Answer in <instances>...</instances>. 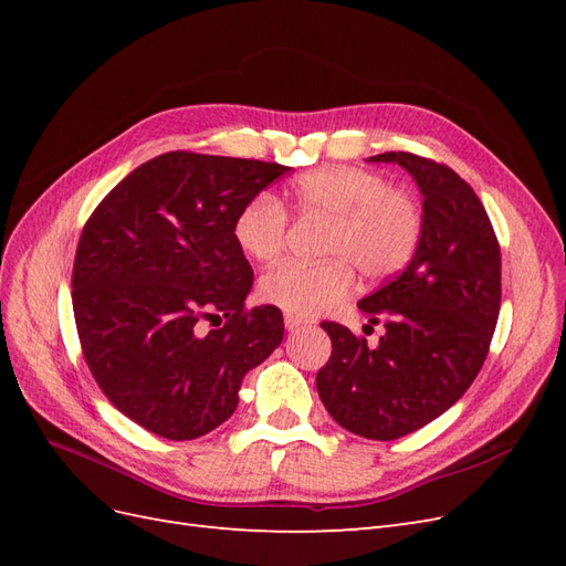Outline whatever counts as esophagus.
<instances>
[{"mask_svg":"<svg viewBox=\"0 0 566 566\" xmlns=\"http://www.w3.org/2000/svg\"><path fill=\"white\" fill-rule=\"evenodd\" d=\"M283 321H285V328H287V331H297V328H302V325H306L304 318L293 316V314H285Z\"/></svg>","mask_w":566,"mask_h":566,"instance_id":"obj_1","label":"esophagus"}]
</instances>
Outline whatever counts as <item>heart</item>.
Returning a JSON list of instances; mask_svg holds the SVG:
<instances>
[{"label": "heart", "instance_id": "heart-1", "mask_svg": "<svg viewBox=\"0 0 566 566\" xmlns=\"http://www.w3.org/2000/svg\"><path fill=\"white\" fill-rule=\"evenodd\" d=\"M290 205L304 219L328 221L318 264L283 262L266 271L260 295L266 304L300 318L316 316L349 295L354 269L368 281L399 273L418 250L422 235L420 202L391 188L380 172L328 165L300 175L287 188ZM287 212L266 193L250 198L233 219L238 248L254 262L276 260L285 245Z\"/></svg>", "mask_w": 566, "mask_h": 566}]
</instances>
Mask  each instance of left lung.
I'll use <instances>...</instances> for the list:
<instances>
[{"instance_id": "8db88e82", "label": "left lung", "mask_w": 566, "mask_h": 566, "mask_svg": "<svg viewBox=\"0 0 566 566\" xmlns=\"http://www.w3.org/2000/svg\"><path fill=\"white\" fill-rule=\"evenodd\" d=\"M422 193V235L410 264L358 302L385 323L378 347L323 321L333 354L316 389L345 430L391 441L449 410L482 370L501 312V245L472 186L451 167L413 153H380ZM368 328V325H366Z\"/></svg>"}]
</instances>
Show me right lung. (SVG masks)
Here are the masks:
<instances>
[{
	"mask_svg": "<svg viewBox=\"0 0 566 566\" xmlns=\"http://www.w3.org/2000/svg\"><path fill=\"white\" fill-rule=\"evenodd\" d=\"M287 169L163 153L119 181L84 224L73 266L84 361L144 430L172 441L212 432L235 410L245 373L281 345L279 306L245 310L254 276L233 219Z\"/></svg>",
	"mask_w": 566,
	"mask_h": 566,
	"instance_id": "1",
	"label": "right lung"
}]
</instances>
